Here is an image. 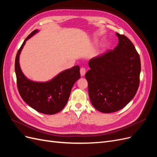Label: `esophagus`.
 Here are the masks:
<instances>
[{
  "label": "esophagus",
  "instance_id": "esophagus-1",
  "mask_svg": "<svg viewBox=\"0 0 157 157\" xmlns=\"http://www.w3.org/2000/svg\"><path fill=\"white\" fill-rule=\"evenodd\" d=\"M80 75H81L82 77V76H84V75L86 74V69L84 67H81L80 70Z\"/></svg>",
  "mask_w": 157,
  "mask_h": 157
}]
</instances>
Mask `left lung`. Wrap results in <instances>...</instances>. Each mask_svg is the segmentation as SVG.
Masks as SVG:
<instances>
[{
    "label": "left lung",
    "mask_w": 157,
    "mask_h": 157,
    "mask_svg": "<svg viewBox=\"0 0 157 157\" xmlns=\"http://www.w3.org/2000/svg\"><path fill=\"white\" fill-rule=\"evenodd\" d=\"M116 34L117 46L90 59V69L85 75L92 104L105 113L124 107L135 96L140 85L139 54L128 37Z\"/></svg>",
    "instance_id": "left-lung-1"
}]
</instances>
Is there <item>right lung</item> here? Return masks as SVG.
Returning a JSON list of instances; mask_svg holds the SVG:
<instances>
[{"label": "right lung", "instance_id": "right-lung-1", "mask_svg": "<svg viewBox=\"0 0 157 157\" xmlns=\"http://www.w3.org/2000/svg\"><path fill=\"white\" fill-rule=\"evenodd\" d=\"M38 32L33 31L17 51L15 60L17 86L23 100L38 112L53 115L61 111L67 103L73 84L80 78V67L76 65L60 73L45 82H36L27 79L20 67L19 57L26 40Z\"/></svg>", "mask_w": 157, "mask_h": 157}]
</instances>
